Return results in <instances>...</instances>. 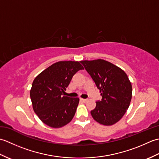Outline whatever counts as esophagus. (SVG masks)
<instances>
[{
	"instance_id": "1",
	"label": "esophagus",
	"mask_w": 159,
	"mask_h": 159,
	"mask_svg": "<svg viewBox=\"0 0 159 159\" xmlns=\"http://www.w3.org/2000/svg\"><path fill=\"white\" fill-rule=\"evenodd\" d=\"M80 100L83 101V102H86L87 101V99H83V98H80Z\"/></svg>"
}]
</instances>
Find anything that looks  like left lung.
Returning a JSON list of instances; mask_svg holds the SVG:
<instances>
[{
  "label": "left lung",
  "instance_id": "left-lung-1",
  "mask_svg": "<svg viewBox=\"0 0 159 159\" xmlns=\"http://www.w3.org/2000/svg\"><path fill=\"white\" fill-rule=\"evenodd\" d=\"M89 73L102 100L96 102L91 111L98 122L111 126L123 117L129 107L132 98V85L127 74L120 67L103 59L80 61Z\"/></svg>",
  "mask_w": 159,
  "mask_h": 159
}]
</instances>
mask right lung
Listing matches in <instances>:
<instances>
[{"mask_svg":"<svg viewBox=\"0 0 159 159\" xmlns=\"http://www.w3.org/2000/svg\"><path fill=\"white\" fill-rule=\"evenodd\" d=\"M78 61H59L38 75L30 91L33 108L42 122L61 128L72 120L79 102L78 98L63 96L78 71L83 70Z\"/></svg>","mask_w":159,"mask_h":159,"instance_id":"1","label":"right lung"}]
</instances>
